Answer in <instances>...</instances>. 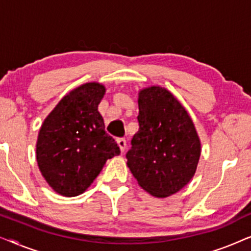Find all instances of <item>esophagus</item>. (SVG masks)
<instances>
[{"instance_id":"esophagus-1","label":"esophagus","mask_w":251,"mask_h":251,"mask_svg":"<svg viewBox=\"0 0 251 251\" xmlns=\"http://www.w3.org/2000/svg\"><path fill=\"white\" fill-rule=\"evenodd\" d=\"M116 142H118V145L120 147V150H121V152H125L126 149V140L125 138H118Z\"/></svg>"}]
</instances>
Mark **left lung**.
Wrapping results in <instances>:
<instances>
[{
    "label": "left lung",
    "mask_w": 251,
    "mask_h": 251,
    "mask_svg": "<svg viewBox=\"0 0 251 251\" xmlns=\"http://www.w3.org/2000/svg\"><path fill=\"white\" fill-rule=\"evenodd\" d=\"M139 131L126 166L147 193L170 197L193 178L201 154L194 123L179 100L159 85L138 92Z\"/></svg>",
    "instance_id": "1"
}]
</instances>
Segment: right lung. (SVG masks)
Returning <instances> with one entry per match:
<instances>
[{
    "instance_id": "right-lung-1",
    "label": "right lung",
    "mask_w": 251,
    "mask_h": 251,
    "mask_svg": "<svg viewBox=\"0 0 251 251\" xmlns=\"http://www.w3.org/2000/svg\"><path fill=\"white\" fill-rule=\"evenodd\" d=\"M106 89L98 82L75 88L61 98L41 126L36 143L39 169L56 193H83L108 159L119 155L98 112Z\"/></svg>"
}]
</instances>
